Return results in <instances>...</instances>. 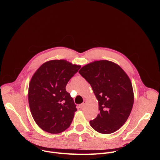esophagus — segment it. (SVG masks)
Segmentation results:
<instances>
[{"label":"esophagus","instance_id":"esophagus-1","mask_svg":"<svg viewBox=\"0 0 160 160\" xmlns=\"http://www.w3.org/2000/svg\"><path fill=\"white\" fill-rule=\"evenodd\" d=\"M85 104H86V101H83V102L80 105V108H83L84 107V106H85Z\"/></svg>","mask_w":160,"mask_h":160}]
</instances>
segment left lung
<instances>
[{
	"mask_svg": "<svg viewBox=\"0 0 160 160\" xmlns=\"http://www.w3.org/2000/svg\"><path fill=\"white\" fill-rule=\"evenodd\" d=\"M79 73L90 83L98 101L97 117L90 125L97 132H116L127 120L133 104L132 82L122 68L107 60L96 61L83 66Z\"/></svg>",
	"mask_w": 160,
	"mask_h": 160,
	"instance_id": "obj_1",
	"label": "left lung"
}]
</instances>
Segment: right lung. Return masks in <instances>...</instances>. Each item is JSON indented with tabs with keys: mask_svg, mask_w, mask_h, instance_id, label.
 <instances>
[{
	"mask_svg": "<svg viewBox=\"0 0 160 160\" xmlns=\"http://www.w3.org/2000/svg\"><path fill=\"white\" fill-rule=\"evenodd\" d=\"M80 67L64 59L51 60L32 76L28 103L35 122L43 130L58 133L70 126L77 109L66 86Z\"/></svg>",
	"mask_w": 160,
	"mask_h": 160,
	"instance_id": "obj_1",
	"label": "right lung"
}]
</instances>
